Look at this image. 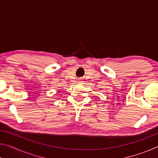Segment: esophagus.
I'll list each match as a JSON object with an SVG mask.
<instances>
[{
    "label": "esophagus",
    "instance_id": "obj_1",
    "mask_svg": "<svg viewBox=\"0 0 158 158\" xmlns=\"http://www.w3.org/2000/svg\"><path fill=\"white\" fill-rule=\"evenodd\" d=\"M78 82L79 83V84H81V83H82L83 81H82V80H81V79H79V81H78Z\"/></svg>",
    "mask_w": 158,
    "mask_h": 158
}]
</instances>
